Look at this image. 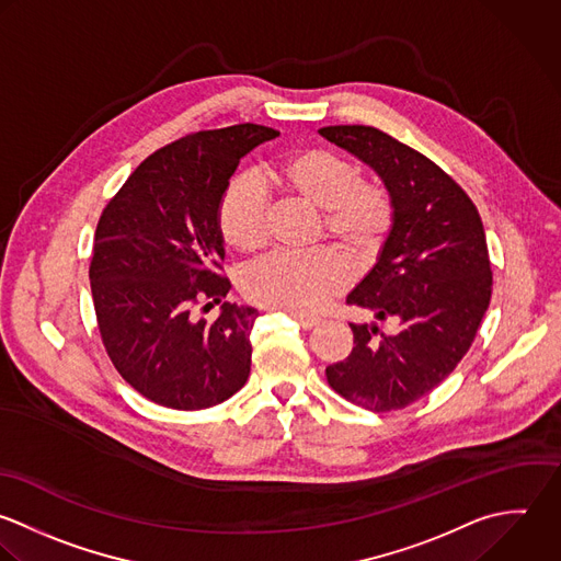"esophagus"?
Masks as SVG:
<instances>
[{
  "instance_id": "esophagus-1",
  "label": "esophagus",
  "mask_w": 561,
  "mask_h": 561,
  "mask_svg": "<svg viewBox=\"0 0 561 561\" xmlns=\"http://www.w3.org/2000/svg\"><path fill=\"white\" fill-rule=\"evenodd\" d=\"M295 321L304 328V330H312L317 325H321V317H314V314H295Z\"/></svg>"
}]
</instances>
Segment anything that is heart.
Segmentation results:
<instances>
[{"label": "heart", "mask_w": 561, "mask_h": 561, "mask_svg": "<svg viewBox=\"0 0 561 561\" xmlns=\"http://www.w3.org/2000/svg\"><path fill=\"white\" fill-rule=\"evenodd\" d=\"M279 192L323 211V233L343 257L356 266H371L385 251L396 222V205L389 190L360 179V170L347 157L323 148H306L282 157L266 174ZM218 229L222 240L251 253L266 238V196L249 176H236L218 203ZM345 271L323 251L273 253L242 273V293L255 306L279 312H310L343 286Z\"/></svg>", "instance_id": "b5f03b06"}]
</instances>
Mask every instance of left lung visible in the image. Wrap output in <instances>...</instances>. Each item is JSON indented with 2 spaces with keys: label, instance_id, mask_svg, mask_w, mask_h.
<instances>
[{
  "label": "left lung",
  "instance_id": "1",
  "mask_svg": "<svg viewBox=\"0 0 561 561\" xmlns=\"http://www.w3.org/2000/svg\"><path fill=\"white\" fill-rule=\"evenodd\" d=\"M319 133L378 172L396 205L389 242L347 295L378 323H350L352 354L328 385L374 413L404 409L439 387L474 343L492 299V264L477 205L435 161L363 124Z\"/></svg>",
  "mask_w": 561,
  "mask_h": 561
}]
</instances>
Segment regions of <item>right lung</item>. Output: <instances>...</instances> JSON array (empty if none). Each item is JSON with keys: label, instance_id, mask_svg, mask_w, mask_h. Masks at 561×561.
Segmentation results:
<instances>
[{"label": "right lung", "instance_id": "add662e5", "mask_svg": "<svg viewBox=\"0 0 561 561\" xmlns=\"http://www.w3.org/2000/svg\"><path fill=\"white\" fill-rule=\"evenodd\" d=\"M279 133L236 124L190 133L146 157L106 203L89 264L102 345L144 398L174 411L216 407L251 371L253 308L220 304L218 203L240 159Z\"/></svg>", "mask_w": 561, "mask_h": 561}]
</instances>
